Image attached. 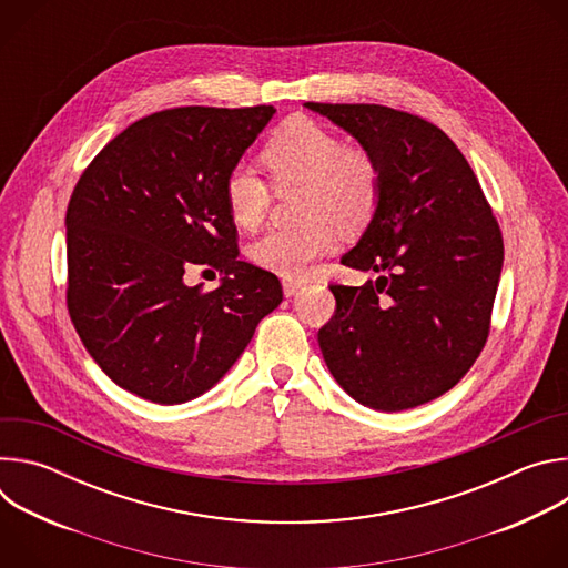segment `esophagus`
I'll use <instances>...</instances> for the list:
<instances>
[{
    "label": "esophagus",
    "mask_w": 568,
    "mask_h": 568,
    "mask_svg": "<svg viewBox=\"0 0 568 568\" xmlns=\"http://www.w3.org/2000/svg\"><path fill=\"white\" fill-rule=\"evenodd\" d=\"M298 287H301L298 281H292V278L283 281V292H285V296H294V294L298 292Z\"/></svg>",
    "instance_id": "1"
}]
</instances>
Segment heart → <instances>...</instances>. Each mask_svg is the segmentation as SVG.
Returning <instances> with one entry per match:
<instances>
[{"label":"heart","mask_w":568,"mask_h":568,"mask_svg":"<svg viewBox=\"0 0 568 568\" xmlns=\"http://www.w3.org/2000/svg\"><path fill=\"white\" fill-rule=\"evenodd\" d=\"M261 164L274 189L301 184V215L296 226L265 233L252 250L254 261L285 278H305L312 263L333 254L342 231L337 220L357 229L377 211L382 200V169L375 154L310 116L283 121L261 150ZM224 206L237 229L254 231L272 204L270 184L247 166L226 173Z\"/></svg>","instance_id":"obj_1"}]
</instances>
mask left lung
Returning a JSON list of instances; mask_svg holds the SVG:
<instances>
[{"instance_id": "1", "label": "left lung", "mask_w": 568, "mask_h": 568, "mask_svg": "<svg viewBox=\"0 0 568 568\" xmlns=\"http://www.w3.org/2000/svg\"><path fill=\"white\" fill-rule=\"evenodd\" d=\"M368 148L382 200L346 267L377 272L331 285L337 307L318 348L339 386L377 412L420 407L456 386L490 335L504 237L456 143L384 105L305 103Z\"/></svg>"}]
</instances>
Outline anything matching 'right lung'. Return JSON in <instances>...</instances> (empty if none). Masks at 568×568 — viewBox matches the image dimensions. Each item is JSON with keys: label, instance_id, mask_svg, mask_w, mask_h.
Masks as SVG:
<instances>
[{"label": "right lung", "instance_id": "obj_1", "mask_svg": "<svg viewBox=\"0 0 568 568\" xmlns=\"http://www.w3.org/2000/svg\"><path fill=\"white\" fill-rule=\"evenodd\" d=\"M272 105L173 108L139 119L80 175L67 206V310L121 388L189 402L235 364L283 301L276 274L237 261L224 178ZM225 278L206 293L189 268Z\"/></svg>", "mask_w": 568, "mask_h": 568}]
</instances>
